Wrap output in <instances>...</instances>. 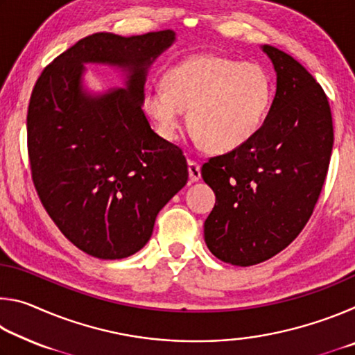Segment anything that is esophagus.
Masks as SVG:
<instances>
[{"mask_svg":"<svg viewBox=\"0 0 355 355\" xmlns=\"http://www.w3.org/2000/svg\"><path fill=\"white\" fill-rule=\"evenodd\" d=\"M188 169H189V180L192 183L199 182L202 177V171H200V164L196 163V161L188 159Z\"/></svg>","mask_w":355,"mask_h":355,"instance_id":"obj_1","label":"esophagus"}]
</instances>
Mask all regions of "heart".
<instances>
[{"label":"heart","mask_w":355,"mask_h":355,"mask_svg":"<svg viewBox=\"0 0 355 355\" xmlns=\"http://www.w3.org/2000/svg\"><path fill=\"white\" fill-rule=\"evenodd\" d=\"M274 98L269 70L224 55H196L173 65L164 87H150L144 107L158 133L175 141L183 112L203 147L214 153L244 146L263 127Z\"/></svg>","instance_id":"1"}]
</instances>
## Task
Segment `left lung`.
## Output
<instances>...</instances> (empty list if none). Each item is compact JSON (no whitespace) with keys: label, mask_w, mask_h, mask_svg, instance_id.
I'll return each instance as SVG.
<instances>
[{"label":"left lung","mask_w":355,"mask_h":355,"mask_svg":"<svg viewBox=\"0 0 355 355\" xmlns=\"http://www.w3.org/2000/svg\"><path fill=\"white\" fill-rule=\"evenodd\" d=\"M277 91L260 131L213 156L202 177L216 205L203 233L209 252L235 266L266 261L290 245L313 213L334 146L327 95L288 53L263 45Z\"/></svg>","instance_id":"1"}]
</instances>
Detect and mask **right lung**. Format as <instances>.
<instances>
[{
	"label": "right lung",
	"instance_id": "obj_1",
	"mask_svg": "<svg viewBox=\"0 0 355 355\" xmlns=\"http://www.w3.org/2000/svg\"><path fill=\"white\" fill-rule=\"evenodd\" d=\"M173 40L171 29L87 35L48 64L33 89L26 125L34 188L62 235L95 258L141 250L159 209L188 182L183 150L156 135L142 111L147 67ZM86 62L125 68L128 89L84 93Z\"/></svg>",
	"mask_w": 355,
	"mask_h": 355
}]
</instances>
